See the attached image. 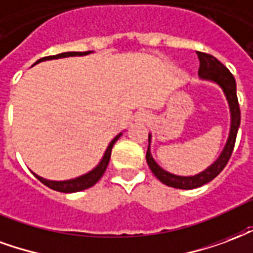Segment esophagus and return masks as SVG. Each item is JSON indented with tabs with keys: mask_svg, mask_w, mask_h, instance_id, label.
I'll list each match as a JSON object with an SVG mask.
<instances>
[{
	"mask_svg": "<svg viewBox=\"0 0 253 253\" xmlns=\"http://www.w3.org/2000/svg\"><path fill=\"white\" fill-rule=\"evenodd\" d=\"M148 119H149V116L147 112H140L139 116H137V120H139V121H141V123H144V121H147Z\"/></svg>",
	"mask_w": 253,
	"mask_h": 253,
	"instance_id": "obj_1",
	"label": "esophagus"
}]
</instances>
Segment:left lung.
I'll use <instances>...</instances> for the list:
<instances>
[{
    "mask_svg": "<svg viewBox=\"0 0 253 253\" xmlns=\"http://www.w3.org/2000/svg\"><path fill=\"white\" fill-rule=\"evenodd\" d=\"M198 59H200V68H198V75L201 79H208L211 82H215L217 84H220L221 88L224 90L225 97L229 102L230 108V132L226 145H225L222 154L220 155V158L215 160L213 165L208 167V169L200 172V174L194 175V176H178V175L169 174L166 169L160 167L154 158L151 156V151L147 149V163H148L149 169L154 172V175L158 179L165 183V185L169 186V187H175V189H183V190H191L197 189L200 186L208 183L210 180H213L220 174L221 171L225 169L226 163L229 162L233 148H235L236 136H237V130L240 126V106H239V99H237V94H236V81L235 77L232 75L228 68L225 67L224 64L221 63L218 59H215L213 55L209 53L200 52L197 51ZM148 143H151V134L148 136Z\"/></svg>",
    "mask_w": 253,
    "mask_h": 253,
    "instance_id": "1",
    "label": "left lung"
}]
</instances>
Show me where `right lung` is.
I'll return each mask as SVG.
<instances>
[{"label": "right lung", "mask_w": 253, "mask_h": 253, "mask_svg": "<svg viewBox=\"0 0 253 253\" xmlns=\"http://www.w3.org/2000/svg\"><path fill=\"white\" fill-rule=\"evenodd\" d=\"M86 53H90V51H86V52H63V53H59V55H53V56H45V58L39 59L36 63L42 62V60L66 58V56H75V55H86ZM120 136H121V133L117 134V136L110 141V144L108 145L106 152H105L104 158H102V160H101V163H99L95 169H91L90 172L82 175V176H78V178H75V179L60 180V182H56V180L44 179V178H42V176H39V175L36 174H33V175H35V176H36V178H38L43 185H45L47 187H49V189L60 191V193H75V191H82V190L84 189H88V187H91V186L95 185V183L101 179V176L104 175L105 169H106V167H108L109 165V160H110L112 148H113L114 143L119 140Z\"/></svg>", "instance_id": "obj_1"}]
</instances>
